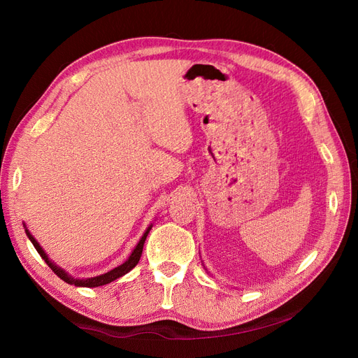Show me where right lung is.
Instances as JSON below:
<instances>
[{
  "mask_svg": "<svg viewBox=\"0 0 358 358\" xmlns=\"http://www.w3.org/2000/svg\"><path fill=\"white\" fill-rule=\"evenodd\" d=\"M149 231H150V228H148V231H146V232L143 234V236L141 238V241H139V243L136 245V248L134 250V252L130 254V257L127 258V261L123 262L122 266L116 267L115 270H111V271H108V273H106V274H101V275H97V277H92V278H87V280H84V278H83V280H80V278H72V277L68 275L64 270H61L58 266H55L53 262L48 258V255L45 254V251L41 248L39 243L36 242V239L30 235V232H29L27 229H26V234H27L29 239L31 241V243L34 245L36 251L41 254V257L46 261V264L52 268V271H53L56 275H58L59 278H62L64 281H66V283L75 285V286H81V287H99V286H104V285H107V283H111V281H115L116 278L124 275V274L129 273L131 268L136 267V264H138L139 259H141L142 250H143V243H145V239H146Z\"/></svg>",
  "mask_w": 358,
  "mask_h": 358,
  "instance_id": "1",
  "label": "right lung"
}]
</instances>
